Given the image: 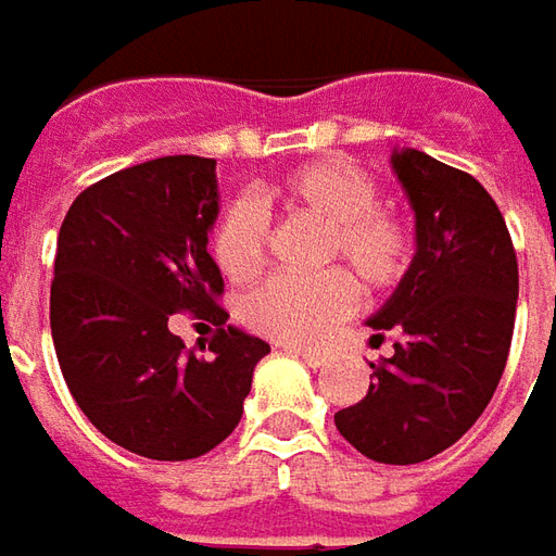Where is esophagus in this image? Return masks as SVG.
<instances>
[{
  "mask_svg": "<svg viewBox=\"0 0 556 556\" xmlns=\"http://www.w3.org/2000/svg\"><path fill=\"white\" fill-rule=\"evenodd\" d=\"M285 352H290V355H296V357H303L308 367H321V364H324L321 349H296V345H285Z\"/></svg>",
  "mask_w": 556,
  "mask_h": 556,
  "instance_id": "1",
  "label": "esophagus"
}]
</instances>
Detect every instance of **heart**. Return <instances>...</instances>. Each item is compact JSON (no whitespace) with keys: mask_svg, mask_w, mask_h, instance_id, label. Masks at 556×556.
Returning <instances> with one entry per match:
<instances>
[{"mask_svg":"<svg viewBox=\"0 0 556 556\" xmlns=\"http://www.w3.org/2000/svg\"><path fill=\"white\" fill-rule=\"evenodd\" d=\"M379 199V186L364 167L330 155L285 174L266 189L263 201H275L290 214L327 226L321 244L324 263H342L370 290L394 287L413 266L416 235L409 219ZM217 266L232 281H248L266 260V219L251 201H235L214 232ZM357 290L352 276L330 269L318 278H271L251 290L241 315L253 330L278 342H318L352 315Z\"/></svg>","mask_w":556,"mask_h":556,"instance_id":"1","label":"heart"}]
</instances>
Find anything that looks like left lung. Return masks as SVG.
Listing matches in <instances>:
<instances>
[{"label": "left lung", "mask_w": 556, "mask_h": 556, "mask_svg": "<svg viewBox=\"0 0 556 556\" xmlns=\"http://www.w3.org/2000/svg\"><path fill=\"white\" fill-rule=\"evenodd\" d=\"M391 167L416 214V256L367 321L394 333L364 401L333 416L367 459L416 465L443 453L480 419L511 352L517 256L493 195L471 174L419 149Z\"/></svg>", "instance_id": "left-lung-1"}]
</instances>
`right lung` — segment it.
Instances as JSON below:
<instances>
[{
    "label": "right lung",
    "mask_w": 556,
    "mask_h": 556,
    "mask_svg": "<svg viewBox=\"0 0 556 556\" xmlns=\"http://www.w3.org/2000/svg\"><path fill=\"white\" fill-rule=\"evenodd\" d=\"M217 162L165 155L88 186L58 235L51 337L66 389L100 434L147 459H195L226 441L269 355L217 305ZM174 311L218 324L214 356L169 333Z\"/></svg>",
    "instance_id": "obj_1"
}]
</instances>
